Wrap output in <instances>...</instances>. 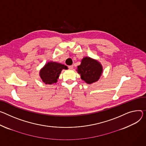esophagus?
<instances>
[{
    "instance_id": "esophagus-1",
    "label": "esophagus",
    "mask_w": 146,
    "mask_h": 146,
    "mask_svg": "<svg viewBox=\"0 0 146 146\" xmlns=\"http://www.w3.org/2000/svg\"><path fill=\"white\" fill-rule=\"evenodd\" d=\"M68 68H69V69H71V70H72V69H73V65L69 66Z\"/></svg>"
}]
</instances>
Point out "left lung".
<instances>
[{
  "instance_id": "1",
  "label": "left lung",
  "mask_w": 146,
  "mask_h": 146,
  "mask_svg": "<svg viewBox=\"0 0 146 146\" xmlns=\"http://www.w3.org/2000/svg\"><path fill=\"white\" fill-rule=\"evenodd\" d=\"M81 78L86 83L91 84L97 82L103 73L102 66L99 61L90 57H84L76 70Z\"/></svg>"
}]
</instances>
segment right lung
<instances>
[{
  "label": "right lung",
  "mask_w": 146,
  "mask_h": 146,
  "mask_svg": "<svg viewBox=\"0 0 146 146\" xmlns=\"http://www.w3.org/2000/svg\"><path fill=\"white\" fill-rule=\"evenodd\" d=\"M63 69L68 68L64 64L56 62H48L39 71V75L42 81L46 84H53L58 82L59 75Z\"/></svg>",
  "instance_id": "add662e5"
}]
</instances>
